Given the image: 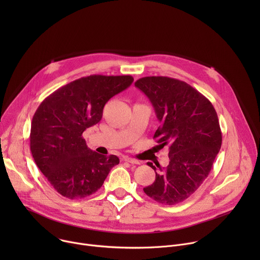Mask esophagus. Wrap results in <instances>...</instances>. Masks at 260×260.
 <instances>
[{"mask_svg": "<svg viewBox=\"0 0 260 260\" xmlns=\"http://www.w3.org/2000/svg\"><path fill=\"white\" fill-rule=\"evenodd\" d=\"M123 160L126 161V162H129V164H133V165H140V162L138 160H136L135 158H132V157H128V156H124L123 157Z\"/></svg>", "mask_w": 260, "mask_h": 260, "instance_id": "esophagus-1", "label": "esophagus"}]
</instances>
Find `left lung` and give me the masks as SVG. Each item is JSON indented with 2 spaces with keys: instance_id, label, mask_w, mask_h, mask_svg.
<instances>
[{
  "instance_id": "obj_1",
  "label": "left lung",
  "mask_w": 260,
  "mask_h": 260,
  "mask_svg": "<svg viewBox=\"0 0 260 260\" xmlns=\"http://www.w3.org/2000/svg\"><path fill=\"white\" fill-rule=\"evenodd\" d=\"M152 103L160 125L153 139L169 145L167 168L151 164L155 181L144 192L155 202L173 206L188 199L210 174L220 150L222 134L212 103L186 82L165 77H143L135 82Z\"/></svg>"
}]
</instances>
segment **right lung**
Returning <instances> with one entry per match:
<instances>
[{
	"label": "right lung",
	"mask_w": 260,
	"mask_h": 260,
	"mask_svg": "<svg viewBox=\"0 0 260 260\" xmlns=\"http://www.w3.org/2000/svg\"><path fill=\"white\" fill-rule=\"evenodd\" d=\"M133 81L131 75L82 77L56 89L37 109L29 135L31 155L62 197L79 200L93 194L119 164L116 155L90 150L82 134L102 119L106 103Z\"/></svg>",
	"instance_id": "add662e5"
}]
</instances>
